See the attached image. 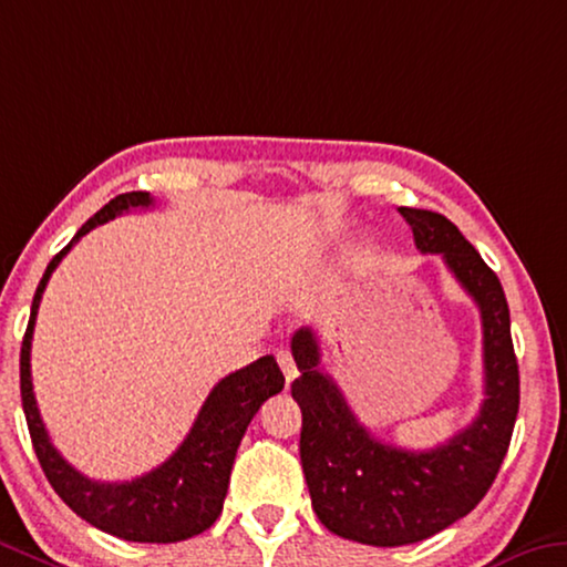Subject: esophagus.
Wrapping results in <instances>:
<instances>
[{"instance_id":"1","label":"esophagus","mask_w":567,"mask_h":567,"mask_svg":"<svg viewBox=\"0 0 567 567\" xmlns=\"http://www.w3.org/2000/svg\"><path fill=\"white\" fill-rule=\"evenodd\" d=\"M275 358H277V363H280V368H282L287 383L295 381V375H298V365H295V358H292L290 350H287V348H277V350H275Z\"/></svg>"}]
</instances>
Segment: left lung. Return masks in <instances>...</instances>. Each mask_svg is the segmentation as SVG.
I'll return each mask as SVG.
<instances>
[{"label":"left lung","mask_w":567,"mask_h":567,"mask_svg":"<svg viewBox=\"0 0 567 567\" xmlns=\"http://www.w3.org/2000/svg\"><path fill=\"white\" fill-rule=\"evenodd\" d=\"M421 255H442L482 316L484 403L460 434L426 452L383 444L320 371L312 328L292 336L302 411L300 460L312 507L330 533L375 547L411 545L442 533L480 505L505 460L519 409V371L505 290L470 241L436 212L401 206Z\"/></svg>","instance_id":"left-lung-1"}]
</instances>
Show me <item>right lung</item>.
Wrapping results in <instances>:
<instances>
[{"instance_id":"1","label":"right lung","mask_w":567,"mask_h":567,"mask_svg":"<svg viewBox=\"0 0 567 567\" xmlns=\"http://www.w3.org/2000/svg\"><path fill=\"white\" fill-rule=\"evenodd\" d=\"M154 199L146 192H128L107 202L95 217L78 229L73 241L52 257L32 300L30 322L20 353V391L32 446L44 477L65 505L97 529L131 543H178L204 533L217 523L227 497L231 464L249 421L259 406L285 389V375L272 355H262L247 368L229 373L214 385L182 446L143 477L131 482H95L70 466L50 442L32 391L30 350L34 320L50 275L60 259L97 224H105L131 209H148Z\"/></svg>"}]
</instances>
